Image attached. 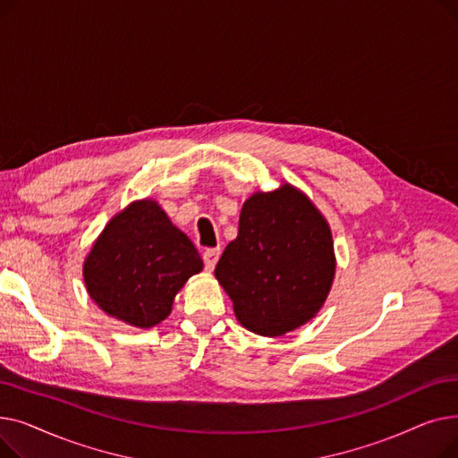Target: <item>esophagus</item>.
<instances>
[{
  "instance_id": "1",
  "label": "esophagus",
  "mask_w": 458,
  "mask_h": 458,
  "mask_svg": "<svg viewBox=\"0 0 458 458\" xmlns=\"http://www.w3.org/2000/svg\"><path fill=\"white\" fill-rule=\"evenodd\" d=\"M219 256H221L219 249H206L202 252V259H204V266H206L208 271H211L216 266V261H219Z\"/></svg>"
}]
</instances>
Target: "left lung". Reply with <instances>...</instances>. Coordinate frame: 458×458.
I'll use <instances>...</instances> for the list:
<instances>
[{
	"mask_svg": "<svg viewBox=\"0 0 458 458\" xmlns=\"http://www.w3.org/2000/svg\"><path fill=\"white\" fill-rule=\"evenodd\" d=\"M335 271L332 233L302 192L284 185L256 192L239 216V233L215 267L243 327L282 335L314 318Z\"/></svg>",
	"mask_w": 458,
	"mask_h": 458,
	"instance_id": "8db88e82",
	"label": "left lung"
}]
</instances>
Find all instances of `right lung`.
<instances>
[{
	"mask_svg": "<svg viewBox=\"0 0 458 458\" xmlns=\"http://www.w3.org/2000/svg\"><path fill=\"white\" fill-rule=\"evenodd\" d=\"M202 271L191 239L152 200L130 204L85 259L89 295L109 316L150 328L173 310L180 287Z\"/></svg>",
	"mask_w": 458,
	"mask_h": 458,
	"instance_id": "obj_1",
	"label": "right lung"
}]
</instances>
